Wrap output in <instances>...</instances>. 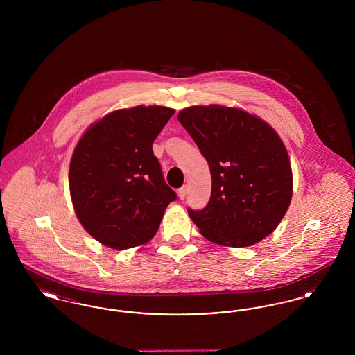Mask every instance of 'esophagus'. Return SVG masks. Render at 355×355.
Wrapping results in <instances>:
<instances>
[{
  "label": "esophagus",
  "mask_w": 355,
  "mask_h": 355,
  "mask_svg": "<svg viewBox=\"0 0 355 355\" xmlns=\"http://www.w3.org/2000/svg\"><path fill=\"white\" fill-rule=\"evenodd\" d=\"M186 193H187V187L186 186H182L181 189H178V197L181 200H185Z\"/></svg>",
  "instance_id": "1"
}]
</instances>
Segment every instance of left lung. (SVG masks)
Listing matches in <instances>:
<instances>
[{
  "instance_id": "obj_1",
  "label": "left lung",
  "mask_w": 355,
  "mask_h": 355,
  "mask_svg": "<svg viewBox=\"0 0 355 355\" xmlns=\"http://www.w3.org/2000/svg\"><path fill=\"white\" fill-rule=\"evenodd\" d=\"M178 121L209 164L211 196L189 216L206 239L246 248L271 234L286 214L293 173L286 148L263 119L238 107L190 106Z\"/></svg>"
}]
</instances>
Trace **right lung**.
Here are the masks:
<instances>
[{
  "label": "right lung",
  "mask_w": 355,
  "mask_h": 355,
  "mask_svg": "<svg viewBox=\"0 0 355 355\" xmlns=\"http://www.w3.org/2000/svg\"><path fill=\"white\" fill-rule=\"evenodd\" d=\"M174 113L157 105L119 109L80 138L69 166L70 197L85 230L102 245L125 250L149 242L177 198L153 153Z\"/></svg>",
  "instance_id": "right-lung-1"
}]
</instances>
